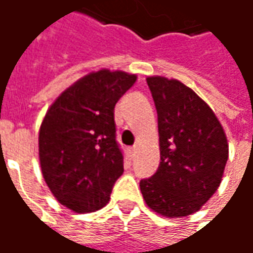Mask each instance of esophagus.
<instances>
[{"label":"esophagus","instance_id":"obj_1","mask_svg":"<svg viewBox=\"0 0 253 253\" xmlns=\"http://www.w3.org/2000/svg\"><path fill=\"white\" fill-rule=\"evenodd\" d=\"M128 153L130 154V157H133L135 156V153H136V147H135V146H133V147H129V149H128Z\"/></svg>","mask_w":253,"mask_h":253}]
</instances>
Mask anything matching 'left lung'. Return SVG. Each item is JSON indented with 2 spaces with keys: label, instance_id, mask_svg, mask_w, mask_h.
Listing matches in <instances>:
<instances>
[{
  "label": "left lung",
  "instance_id": "obj_1",
  "mask_svg": "<svg viewBox=\"0 0 253 253\" xmlns=\"http://www.w3.org/2000/svg\"><path fill=\"white\" fill-rule=\"evenodd\" d=\"M158 117L160 167L140 180L151 210L167 217L194 213L222 182L229 144L208 104L177 80L147 78Z\"/></svg>",
  "mask_w": 253,
  "mask_h": 253
}]
</instances>
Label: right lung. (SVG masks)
<instances>
[{
	"label": "right lung",
	"mask_w": 253,
	"mask_h": 253,
	"mask_svg": "<svg viewBox=\"0 0 253 253\" xmlns=\"http://www.w3.org/2000/svg\"><path fill=\"white\" fill-rule=\"evenodd\" d=\"M135 81L124 71L90 73L45 114L38 136L42 176L57 201L77 213L103 208L123 175L114 107Z\"/></svg>",
	"instance_id": "obj_1"
}]
</instances>
